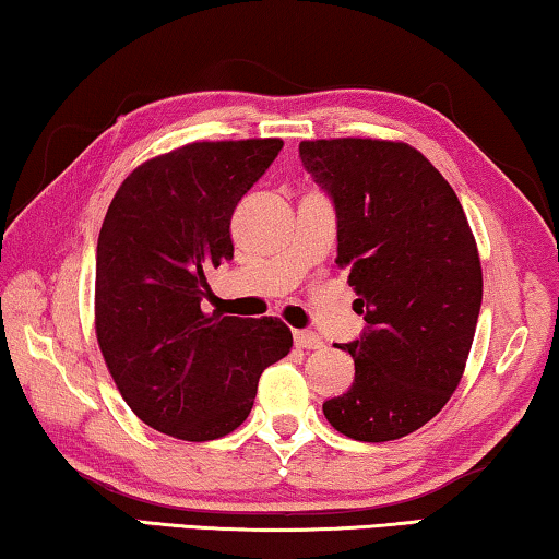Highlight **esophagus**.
Returning a JSON list of instances; mask_svg holds the SVG:
<instances>
[{"mask_svg":"<svg viewBox=\"0 0 559 559\" xmlns=\"http://www.w3.org/2000/svg\"><path fill=\"white\" fill-rule=\"evenodd\" d=\"M295 345L302 347V350H318V347H322V337L318 333H310V330H295Z\"/></svg>","mask_w":559,"mask_h":559,"instance_id":"obj_1","label":"esophagus"}]
</instances>
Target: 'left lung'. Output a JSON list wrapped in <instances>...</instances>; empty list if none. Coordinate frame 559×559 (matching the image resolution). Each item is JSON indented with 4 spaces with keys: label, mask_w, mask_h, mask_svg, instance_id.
Returning a JSON list of instances; mask_svg holds the SVG:
<instances>
[{
    "label": "left lung",
    "mask_w": 559,
    "mask_h": 559,
    "mask_svg": "<svg viewBox=\"0 0 559 559\" xmlns=\"http://www.w3.org/2000/svg\"><path fill=\"white\" fill-rule=\"evenodd\" d=\"M299 158L333 199L337 266L368 328L353 343L350 391L322 403L355 441L414 433L464 376L481 310V262L454 189L408 143L302 141Z\"/></svg>",
    "instance_id": "8db88e82"
}]
</instances>
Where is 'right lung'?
Listing matches in <instances>:
<instances>
[{
  "instance_id": "right-lung-1",
  "label": "right lung",
  "mask_w": 559,
  "mask_h": 559,
  "mask_svg": "<svg viewBox=\"0 0 559 559\" xmlns=\"http://www.w3.org/2000/svg\"><path fill=\"white\" fill-rule=\"evenodd\" d=\"M282 145H181L135 168L105 214L95 335L133 414L174 439L214 441L245 424L264 368L293 347L277 318L201 312L204 272L234 257V209Z\"/></svg>"
}]
</instances>
